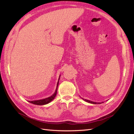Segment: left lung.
<instances>
[{
	"mask_svg": "<svg viewBox=\"0 0 134 134\" xmlns=\"http://www.w3.org/2000/svg\"><path fill=\"white\" fill-rule=\"evenodd\" d=\"M82 99H83V100H85V101H86V102H89V103H91V104H101V103H97V102H93V101H90V100H87V99H83V98H82Z\"/></svg>",
	"mask_w": 134,
	"mask_h": 134,
	"instance_id": "left-lung-1",
	"label": "left lung"
}]
</instances>
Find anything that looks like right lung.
I'll list each match as a JSON object with an SVG mask.
<instances>
[{
  "label": "right lung",
  "mask_w": 134,
  "mask_h": 134,
  "mask_svg": "<svg viewBox=\"0 0 134 134\" xmlns=\"http://www.w3.org/2000/svg\"><path fill=\"white\" fill-rule=\"evenodd\" d=\"M60 77V76H59ZM60 78H59V80ZM58 84H59V81L58 82V83H57V86H56V89L55 90V92L53 94H52L51 97H49L42 99H39V100H35V101H29V102L35 105H45L47 104L48 103H49L51 101H52L53 99L55 98V97L56 96L57 94V90H58Z\"/></svg>",
  "instance_id": "add662e5"
}]
</instances>
